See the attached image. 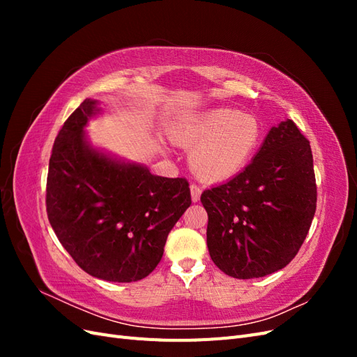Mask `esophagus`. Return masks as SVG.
Here are the masks:
<instances>
[{"instance_id":"1","label":"esophagus","mask_w":357,"mask_h":357,"mask_svg":"<svg viewBox=\"0 0 357 357\" xmlns=\"http://www.w3.org/2000/svg\"><path fill=\"white\" fill-rule=\"evenodd\" d=\"M201 188L197 186V185H190V197H192V201L193 202H198L199 198H201Z\"/></svg>"}]
</instances>
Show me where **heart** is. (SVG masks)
<instances>
[{
	"instance_id": "obj_1",
	"label": "heart",
	"mask_w": 357,
	"mask_h": 357,
	"mask_svg": "<svg viewBox=\"0 0 357 357\" xmlns=\"http://www.w3.org/2000/svg\"><path fill=\"white\" fill-rule=\"evenodd\" d=\"M172 142L192 149L189 165L204 181H225L241 172L262 139V126L253 114L231 107H214L181 117L169 128Z\"/></svg>"
}]
</instances>
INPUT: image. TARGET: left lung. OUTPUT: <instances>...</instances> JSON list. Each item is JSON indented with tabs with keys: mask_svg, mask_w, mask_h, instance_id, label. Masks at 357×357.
I'll return each mask as SVG.
<instances>
[{
	"mask_svg": "<svg viewBox=\"0 0 357 357\" xmlns=\"http://www.w3.org/2000/svg\"><path fill=\"white\" fill-rule=\"evenodd\" d=\"M207 245L219 269L259 278L284 268L304 243L317 188L308 139L286 119L269 129L244 171L204 190Z\"/></svg>",
	"mask_w": 357,
	"mask_h": 357,
	"instance_id": "8db88e82",
	"label": "left lung"
}]
</instances>
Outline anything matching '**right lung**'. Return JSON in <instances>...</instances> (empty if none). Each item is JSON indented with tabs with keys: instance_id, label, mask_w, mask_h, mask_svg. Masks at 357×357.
<instances>
[{
	"instance_id": "1",
	"label": "right lung",
	"mask_w": 357,
	"mask_h": 357,
	"mask_svg": "<svg viewBox=\"0 0 357 357\" xmlns=\"http://www.w3.org/2000/svg\"><path fill=\"white\" fill-rule=\"evenodd\" d=\"M86 98L52 149L47 218L83 271L113 283L147 277L160 262L169 231L192 204L186 178L155 176L147 167L95 147L86 134L101 114Z\"/></svg>"
}]
</instances>
